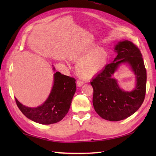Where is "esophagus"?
Segmentation results:
<instances>
[{
  "label": "esophagus",
  "instance_id": "34e87169",
  "mask_svg": "<svg viewBox=\"0 0 156 156\" xmlns=\"http://www.w3.org/2000/svg\"><path fill=\"white\" fill-rule=\"evenodd\" d=\"M76 84H77V86H78V87H82V85L84 84V82L82 81V80H77V82H76Z\"/></svg>",
  "mask_w": 156,
  "mask_h": 156
}]
</instances>
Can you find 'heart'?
<instances>
[{
	"label": "heart",
	"mask_w": 156,
	"mask_h": 156,
	"mask_svg": "<svg viewBox=\"0 0 156 156\" xmlns=\"http://www.w3.org/2000/svg\"><path fill=\"white\" fill-rule=\"evenodd\" d=\"M95 48V46H91L77 49L70 55L72 60L78 62L76 69L82 78L89 79L93 77L104 68L107 62L108 54L106 49Z\"/></svg>",
	"instance_id": "heart-1"
}]
</instances>
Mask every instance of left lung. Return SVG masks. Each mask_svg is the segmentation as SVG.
I'll use <instances>...</instances> for the list:
<instances>
[{
    "mask_svg": "<svg viewBox=\"0 0 156 156\" xmlns=\"http://www.w3.org/2000/svg\"><path fill=\"white\" fill-rule=\"evenodd\" d=\"M117 57L112 63L92 79V103L95 111L102 119L111 121L123 120L130 117L141 106L146 92L147 73L142 54L136 45L130 41H119L115 45ZM127 62L136 78L133 91H124L112 77L119 65Z\"/></svg>",
    "mask_w": 156,
    "mask_h": 156,
    "instance_id": "8db88e82",
    "label": "left lung"
}]
</instances>
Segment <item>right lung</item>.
Returning a JSON list of instances; mask_svg holds the SVG:
<instances>
[{"instance_id":"right-lung-1","label":"right lung","mask_w":156,"mask_h":156,"mask_svg":"<svg viewBox=\"0 0 156 156\" xmlns=\"http://www.w3.org/2000/svg\"><path fill=\"white\" fill-rule=\"evenodd\" d=\"M54 77L51 91L43 105L36 108L28 107L23 105L15 98L16 105L23 114L39 124L50 125L62 120L68 113L76 90L75 78L59 72L55 73Z\"/></svg>"}]
</instances>
